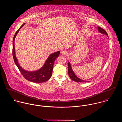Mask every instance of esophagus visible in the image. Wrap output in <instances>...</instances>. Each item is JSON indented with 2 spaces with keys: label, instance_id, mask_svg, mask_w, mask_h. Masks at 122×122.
<instances>
[{
  "label": "esophagus",
  "instance_id": "esophagus-1",
  "mask_svg": "<svg viewBox=\"0 0 122 122\" xmlns=\"http://www.w3.org/2000/svg\"><path fill=\"white\" fill-rule=\"evenodd\" d=\"M61 53L63 54V55H67L68 54V52H67L66 51H63L61 52Z\"/></svg>",
  "mask_w": 122,
  "mask_h": 122
}]
</instances>
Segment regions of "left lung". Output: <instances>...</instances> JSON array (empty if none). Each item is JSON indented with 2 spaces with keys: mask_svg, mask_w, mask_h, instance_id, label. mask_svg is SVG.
I'll return each mask as SVG.
<instances>
[{
  "mask_svg": "<svg viewBox=\"0 0 122 122\" xmlns=\"http://www.w3.org/2000/svg\"><path fill=\"white\" fill-rule=\"evenodd\" d=\"M98 31L101 32L102 34H104L107 36H108L107 32L105 30H103L102 28L98 27ZM68 72H69V76H70V78L73 80L74 81H75L76 82H86V81L83 80L80 78H79L78 77H77L76 75L75 74V73H74L73 71L72 70V69L71 68L70 64V62H69L68 63Z\"/></svg>",
  "mask_w": 122,
  "mask_h": 122,
  "instance_id": "left-lung-1",
  "label": "left lung"
}]
</instances>
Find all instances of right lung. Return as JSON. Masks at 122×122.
<instances>
[{"mask_svg":"<svg viewBox=\"0 0 122 122\" xmlns=\"http://www.w3.org/2000/svg\"><path fill=\"white\" fill-rule=\"evenodd\" d=\"M25 23H23L20 27L18 29L14 36L13 41V56L14 61L17 66L20 72L23 77L29 81L33 82L34 83H43L48 80L52 75V69L53 63L55 59L59 56L60 52L58 51L54 52L51 54L47 58L44 66L39 70L35 71H27L23 70L18 64L17 59L16 57L15 54V39L20 29L21 28Z\"/></svg>","mask_w":122,"mask_h":122,"instance_id":"1","label":"right lung"}]
</instances>
